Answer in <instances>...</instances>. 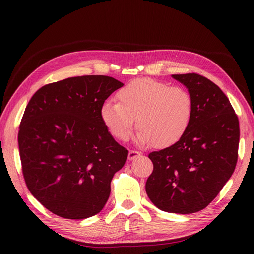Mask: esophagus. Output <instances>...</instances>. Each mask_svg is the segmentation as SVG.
<instances>
[{"instance_id": "34e87169", "label": "esophagus", "mask_w": 254, "mask_h": 254, "mask_svg": "<svg viewBox=\"0 0 254 254\" xmlns=\"http://www.w3.org/2000/svg\"><path fill=\"white\" fill-rule=\"evenodd\" d=\"M142 154L139 153V152H137V150H130V152H128V156H127V158H128V160H134L135 158H137V157H139V156H141Z\"/></svg>"}]
</instances>
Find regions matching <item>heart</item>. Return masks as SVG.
<instances>
[{
  "label": "heart",
  "mask_w": 254,
  "mask_h": 254,
  "mask_svg": "<svg viewBox=\"0 0 254 254\" xmlns=\"http://www.w3.org/2000/svg\"><path fill=\"white\" fill-rule=\"evenodd\" d=\"M118 101L106 100L100 108L101 120L119 141H126L136 119L139 144L166 148L179 142L193 117L190 93L180 86L142 77L124 85Z\"/></svg>",
  "instance_id": "1"
}]
</instances>
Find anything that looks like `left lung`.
Returning a JSON list of instances; mask_svg holds the SVG:
<instances>
[{
    "label": "left lung",
    "instance_id": "left-lung-1",
    "mask_svg": "<svg viewBox=\"0 0 254 254\" xmlns=\"http://www.w3.org/2000/svg\"><path fill=\"white\" fill-rule=\"evenodd\" d=\"M172 77L190 93L193 117L179 142L148 155L154 170L145 189L159 209L191 214L206 207L234 174L239 120L227 96L212 80L195 73Z\"/></svg>",
    "mask_w": 254,
    "mask_h": 254
}]
</instances>
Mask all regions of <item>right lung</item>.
<instances>
[{
	"label": "right lung",
	"mask_w": 254,
	"mask_h": 254,
	"mask_svg": "<svg viewBox=\"0 0 254 254\" xmlns=\"http://www.w3.org/2000/svg\"><path fill=\"white\" fill-rule=\"evenodd\" d=\"M122 86L105 75L69 77L42 86L26 107L18 131L24 179L58 216L91 217L109 198L128 152L108 132L100 108Z\"/></svg>",
	"instance_id": "1"
}]
</instances>
